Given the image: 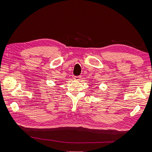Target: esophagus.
Returning a JSON list of instances; mask_svg holds the SVG:
<instances>
[{
	"mask_svg": "<svg viewBox=\"0 0 152 152\" xmlns=\"http://www.w3.org/2000/svg\"><path fill=\"white\" fill-rule=\"evenodd\" d=\"M80 79H81L80 76H74V77H73V79H74L75 80H77V81L80 80Z\"/></svg>",
	"mask_w": 152,
	"mask_h": 152,
	"instance_id": "34e87169",
	"label": "esophagus"
}]
</instances>
